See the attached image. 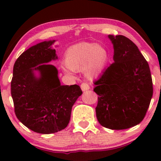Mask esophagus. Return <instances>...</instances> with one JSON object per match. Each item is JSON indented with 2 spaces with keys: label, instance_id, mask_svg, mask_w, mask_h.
<instances>
[{
  "label": "esophagus",
  "instance_id": "obj_1",
  "mask_svg": "<svg viewBox=\"0 0 161 161\" xmlns=\"http://www.w3.org/2000/svg\"><path fill=\"white\" fill-rule=\"evenodd\" d=\"M80 88H81V89H82L83 92H86L90 89V86L87 83H81Z\"/></svg>",
  "mask_w": 161,
  "mask_h": 161
}]
</instances>
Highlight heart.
Returning <instances> with one entry per match:
<instances>
[{"label": "heart", "instance_id": "obj_1", "mask_svg": "<svg viewBox=\"0 0 161 161\" xmlns=\"http://www.w3.org/2000/svg\"><path fill=\"white\" fill-rule=\"evenodd\" d=\"M108 60V52L103 46L95 43L81 42L70 47L65 53L64 68L67 74L71 70L80 71L84 67L86 75L89 78L97 76L105 69Z\"/></svg>", "mask_w": 161, "mask_h": 161}]
</instances>
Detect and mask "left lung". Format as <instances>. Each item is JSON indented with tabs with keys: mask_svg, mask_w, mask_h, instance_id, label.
<instances>
[{
	"mask_svg": "<svg viewBox=\"0 0 161 161\" xmlns=\"http://www.w3.org/2000/svg\"><path fill=\"white\" fill-rule=\"evenodd\" d=\"M114 62L94 82L98 94L96 116L111 130L134 127L144 119L153 94L148 63L137 46L122 35H108Z\"/></svg>",
	"mask_w": 161,
	"mask_h": 161,
	"instance_id": "obj_1",
	"label": "left lung"
}]
</instances>
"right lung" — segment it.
<instances>
[{
  "label": "right lung",
  "mask_w": 161,
  "mask_h": 161,
  "mask_svg": "<svg viewBox=\"0 0 161 161\" xmlns=\"http://www.w3.org/2000/svg\"><path fill=\"white\" fill-rule=\"evenodd\" d=\"M55 42H42L23 52L15 61L11 82L17 118L42 134L66 128L72 108L83 93L76 84L61 86L56 67L47 64L58 58L52 48Z\"/></svg>",
  "instance_id": "add662e5"
}]
</instances>
